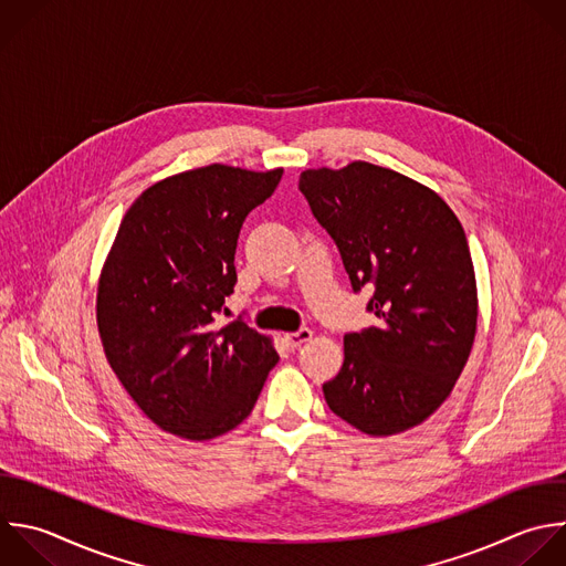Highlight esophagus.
Listing matches in <instances>:
<instances>
[{"label": "esophagus", "instance_id": "34e87169", "mask_svg": "<svg viewBox=\"0 0 566 566\" xmlns=\"http://www.w3.org/2000/svg\"><path fill=\"white\" fill-rule=\"evenodd\" d=\"M310 338H312V329H310V327H301L298 332L285 334V343H287L290 347H301V345L307 343Z\"/></svg>", "mask_w": 566, "mask_h": 566}]
</instances>
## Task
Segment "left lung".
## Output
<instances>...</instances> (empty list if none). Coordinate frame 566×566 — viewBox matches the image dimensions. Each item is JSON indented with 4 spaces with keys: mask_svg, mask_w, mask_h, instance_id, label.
<instances>
[{
    "mask_svg": "<svg viewBox=\"0 0 566 566\" xmlns=\"http://www.w3.org/2000/svg\"><path fill=\"white\" fill-rule=\"evenodd\" d=\"M298 190L354 292L374 287L367 312L378 318L345 334L325 400L363 433L411 429L447 400L473 345L478 292L464 230L433 190L367 161L305 170Z\"/></svg>",
    "mask_w": 566,
    "mask_h": 566,
    "instance_id": "1",
    "label": "left lung"
}]
</instances>
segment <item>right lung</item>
I'll list each match as a JSON object with an SVG mask.
<instances>
[{
	"label": "right lung",
	"instance_id": "right-lung-1",
	"mask_svg": "<svg viewBox=\"0 0 566 566\" xmlns=\"http://www.w3.org/2000/svg\"><path fill=\"white\" fill-rule=\"evenodd\" d=\"M281 177L221 164L188 170L142 192L119 226L97 290L99 336L126 391L168 433H228L279 363L245 321H214L237 285L241 226Z\"/></svg>",
	"mask_w": 566,
	"mask_h": 566
}]
</instances>
